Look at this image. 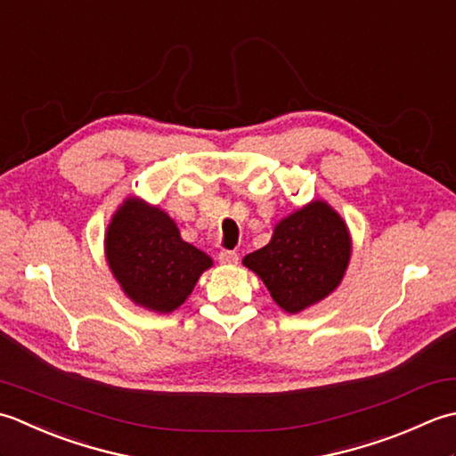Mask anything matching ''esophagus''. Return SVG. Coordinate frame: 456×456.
<instances>
[{"label": "esophagus", "instance_id": "obj_1", "mask_svg": "<svg viewBox=\"0 0 456 456\" xmlns=\"http://www.w3.org/2000/svg\"><path fill=\"white\" fill-rule=\"evenodd\" d=\"M218 259L222 264L232 265V264H238V254L232 252V249H222V252L218 254Z\"/></svg>", "mask_w": 456, "mask_h": 456}]
</instances>
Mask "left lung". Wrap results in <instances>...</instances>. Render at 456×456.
I'll return each mask as SVG.
<instances>
[{
  "label": "left lung",
  "instance_id": "obj_1",
  "mask_svg": "<svg viewBox=\"0 0 456 456\" xmlns=\"http://www.w3.org/2000/svg\"><path fill=\"white\" fill-rule=\"evenodd\" d=\"M346 222L324 200H313L275 224L269 244L244 257L273 301L301 313L340 285L350 262Z\"/></svg>",
  "mask_w": 456,
  "mask_h": 456
}]
</instances>
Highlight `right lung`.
<instances>
[{
	"label": "right lung",
	"mask_w": 456,
	"mask_h": 456,
	"mask_svg": "<svg viewBox=\"0 0 456 456\" xmlns=\"http://www.w3.org/2000/svg\"><path fill=\"white\" fill-rule=\"evenodd\" d=\"M108 265L122 291L153 313H173L187 301L212 259L181 238L165 210L126 199L106 230Z\"/></svg>",
	"instance_id": "right-lung-1"
}]
</instances>
